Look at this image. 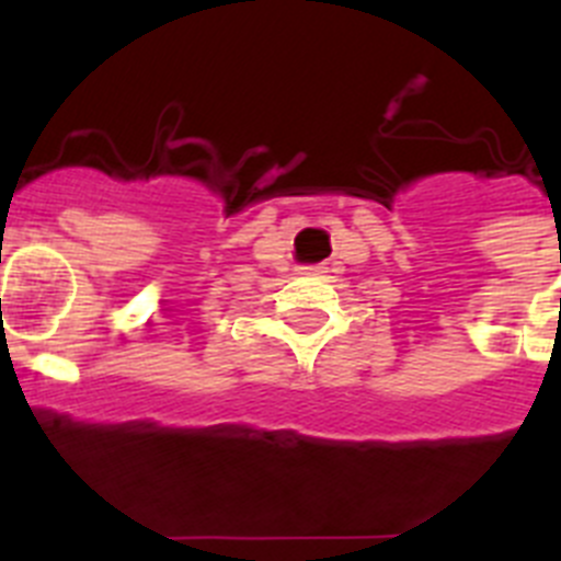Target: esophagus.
Segmentation results:
<instances>
[{"label":"esophagus","instance_id":"34e87169","mask_svg":"<svg viewBox=\"0 0 561 561\" xmlns=\"http://www.w3.org/2000/svg\"><path fill=\"white\" fill-rule=\"evenodd\" d=\"M304 272H314V270H311V266H306V270Z\"/></svg>","mask_w":561,"mask_h":561}]
</instances>
